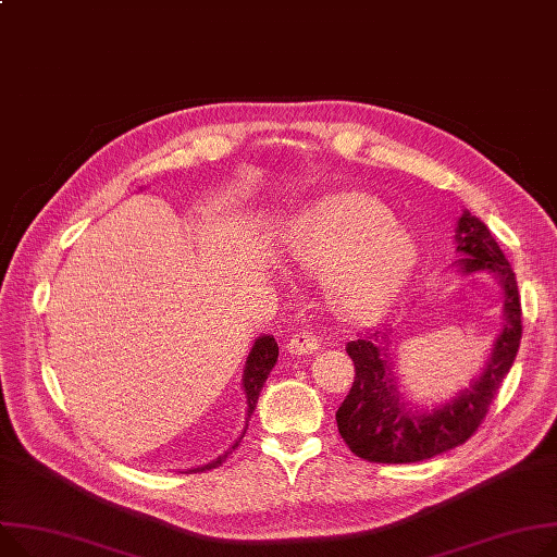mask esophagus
Returning <instances> with one entry per match:
<instances>
[{"label":"esophagus","mask_w":557,"mask_h":557,"mask_svg":"<svg viewBox=\"0 0 557 557\" xmlns=\"http://www.w3.org/2000/svg\"><path fill=\"white\" fill-rule=\"evenodd\" d=\"M322 347V338L315 336L313 331L309 329H300L298 333H293L290 341L286 343V349L288 354H295V356H307V354H313Z\"/></svg>","instance_id":"34e87169"}]
</instances>
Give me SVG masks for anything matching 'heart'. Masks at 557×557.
I'll use <instances>...</instances> for the list:
<instances>
[{"label":"heart","instance_id":"obj_1","mask_svg":"<svg viewBox=\"0 0 557 557\" xmlns=\"http://www.w3.org/2000/svg\"><path fill=\"white\" fill-rule=\"evenodd\" d=\"M284 244L300 269L324 273L326 298L347 320L379 315L417 264L414 237L360 193L324 197L295 216Z\"/></svg>","mask_w":557,"mask_h":557}]
</instances>
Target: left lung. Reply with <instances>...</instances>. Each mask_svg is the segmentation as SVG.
<instances>
[{
    "label": "left lung",
    "mask_w": 557,
    "mask_h": 557,
    "mask_svg": "<svg viewBox=\"0 0 557 557\" xmlns=\"http://www.w3.org/2000/svg\"><path fill=\"white\" fill-rule=\"evenodd\" d=\"M457 250L463 273L491 271L504 288L506 324L495 343L488 367L479 381L438 407L432 414H407L396 394V376L389 354L392 329L369 333V338L347 343L354 360V385L338 407L336 423L349 450L372 463H414L453 450L466 443L484 423L522 341V305L515 273L488 226L468 210L459 219Z\"/></svg>",
    "instance_id": "left-lung-1"
}]
</instances>
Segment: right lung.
Here are the masks:
<instances>
[{
	"instance_id": "obj_1",
	"label": "right lung",
	"mask_w": 557,
	"mask_h": 557,
	"mask_svg": "<svg viewBox=\"0 0 557 557\" xmlns=\"http://www.w3.org/2000/svg\"><path fill=\"white\" fill-rule=\"evenodd\" d=\"M277 354H280V351H277V343H275V338H271V336H262V338H259V341L252 345L250 354H248L246 369H244V389H246V400H248V417H250L252 410H255V403H257V398H259V389L264 387V383H267V379H269V374H271L273 364L277 362ZM237 446H239V441L235 443L233 450H235ZM228 455H231V453H226L224 457H219L216 461H212V463H208V466H201V468H195V470H188V472L212 470V468H216L221 461H224Z\"/></svg>"
}]
</instances>
